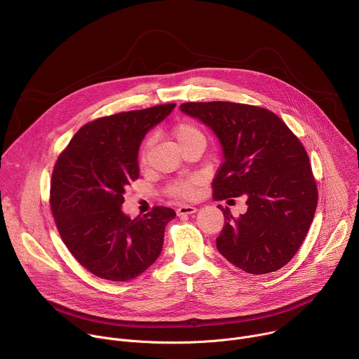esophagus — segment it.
Listing matches in <instances>:
<instances>
[{"label": "esophagus", "instance_id": "34e87169", "mask_svg": "<svg viewBox=\"0 0 359 359\" xmlns=\"http://www.w3.org/2000/svg\"><path fill=\"white\" fill-rule=\"evenodd\" d=\"M196 212H197V209L194 206H189V204H184V206H180L177 209V216H187V215H193Z\"/></svg>", "mask_w": 359, "mask_h": 359}]
</instances>
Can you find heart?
I'll use <instances>...</instances> for the list:
<instances>
[{
	"instance_id": "obj_1",
	"label": "heart",
	"mask_w": 359,
	"mask_h": 359,
	"mask_svg": "<svg viewBox=\"0 0 359 359\" xmlns=\"http://www.w3.org/2000/svg\"><path fill=\"white\" fill-rule=\"evenodd\" d=\"M173 136L177 140V143L180 146L196 140V139H203V132L198 129V126H196L193 122L190 121H182L179 122L175 128H173ZM146 161V146H143V149L140 150V162ZM194 187H196V179L189 177V179H180L173 182L169 187H168V193L179 197V198H190L194 196Z\"/></svg>"
}]
</instances>
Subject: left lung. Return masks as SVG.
Here are the masks:
<instances>
[{
    "instance_id": "1",
    "label": "left lung",
    "mask_w": 359,
    "mask_h": 359,
    "mask_svg": "<svg viewBox=\"0 0 359 359\" xmlns=\"http://www.w3.org/2000/svg\"><path fill=\"white\" fill-rule=\"evenodd\" d=\"M180 111L219 137L224 161L213 180L215 200L245 196L247 212L216 238L217 250L250 274L284 267L313 223L318 190L298 137L271 111L233 102H187Z\"/></svg>"
}]
</instances>
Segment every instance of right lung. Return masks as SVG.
<instances>
[{"label":"right lung","mask_w":359,"mask_h":359,"mask_svg":"<svg viewBox=\"0 0 359 359\" xmlns=\"http://www.w3.org/2000/svg\"><path fill=\"white\" fill-rule=\"evenodd\" d=\"M176 104L121 112L83 125L61 153L50 179L49 204L57 229L81 266L96 277L129 281L162 252L173 209L156 206L130 219L125 191L139 177L144 135Z\"/></svg>","instance_id":"add662e5"}]
</instances>
